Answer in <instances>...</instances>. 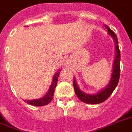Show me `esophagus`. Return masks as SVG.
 Returning a JSON list of instances; mask_svg holds the SVG:
<instances>
[{"instance_id": "obj_1", "label": "esophagus", "mask_w": 132, "mask_h": 132, "mask_svg": "<svg viewBox=\"0 0 132 132\" xmlns=\"http://www.w3.org/2000/svg\"><path fill=\"white\" fill-rule=\"evenodd\" d=\"M70 62L68 60H65V61H64V66H65V67H68V66H70Z\"/></svg>"}]
</instances>
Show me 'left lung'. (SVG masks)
<instances>
[{
    "mask_svg": "<svg viewBox=\"0 0 132 132\" xmlns=\"http://www.w3.org/2000/svg\"><path fill=\"white\" fill-rule=\"evenodd\" d=\"M105 28L108 31L109 35L112 36L113 40H114L115 42V50H116V55H115V59L114 61V64H113V70L112 75L111 77V79L110 81L109 84L103 90H101L100 92L94 94H88L86 93H84L79 89L78 85L77 84L75 79L73 81V87H74L75 92V94L77 96L79 99L82 102L88 103V104H98L101 103L103 102L110 96L113 91L114 90L116 87L117 86V84L119 83V77H120V61H121V53L119 48V42L118 39L114 34V32L112 31L110 28L107 25L105 26Z\"/></svg>",
    "mask_w": 132,
    "mask_h": 132,
    "instance_id": "left-lung-1",
    "label": "left lung"
}]
</instances>
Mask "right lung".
<instances>
[{
    "label": "right lung",
    "instance_id": "add662e5",
    "mask_svg": "<svg viewBox=\"0 0 132 132\" xmlns=\"http://www.w3.org/2000/svg\"><path fill=\"white\" fill-rule=\"evenodd\" d=\"M62 70H59L57 72H56L53 78V81L51 85L49 90L48 92L44 95L42 98H38V99H33V100H24L26 103H27L28 104L34 105V106H44L48 104L52 101L53 98L54 92L55 90V87L57 86L58 81V77L60 75V72Z\"/></svg>",
    "mask_w": 132,
    "mask_h": 132
}]
</instances>
